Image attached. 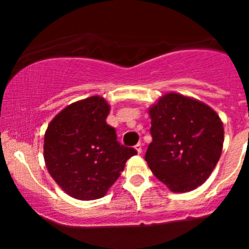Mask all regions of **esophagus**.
Instances as JSON below:
<instances>
[{
	"mask_svg": "<svg viewBox=\"0 0 249 249\" xmlns=\"http://www.w3.org/2000/svg\"><path fill=\"white\" fill-rule=\"evenodd\" d=\"M135 149L137 150V153H139V154H141V153H142V144L139 142L136 145H135Z\"/></svg>",
	"mask_w": 249,
	"mask_h": 249,
	"instance_id": "obj_1",
	"label": "esophagus"
}]
</instances>
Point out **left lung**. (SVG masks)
Masks as SVG:
<instances>
[{"label":"left lung","mask_w":249,"mask_h":249,"mask_svg":"<svg viewBox=\"0 0 249 249\" xmlns=\"http://www.w3.org/2000/svg\"><path fill=\"white\" fill-rule=\"evenodd\" d=\"M149 114L153 141L144 159L155 177L175 193L201 185L222 154L219 115L207 105L175 92L162 96Z\"/></svg>","instance_id":"1"}]
</instances>
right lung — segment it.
<instances>
[{
    "label": "right lung",
    "instance_id": "right-lung-1",
    "mask_svg": "<svg viewBox=\"0 0 249 249\" xmlns=\"http://www.w3.org/2000/svg\"><path fill=\"white\" fill-rule=\"evenodd\" d=\"M109 106L100 96L74 102L48 125L44 135L47 169L62 190L78 200L100 199L137 154L117 141L106 123Z\"/></svg>",
    "mask_w": 249,
    "mask_h": 249
}]
</instances>
